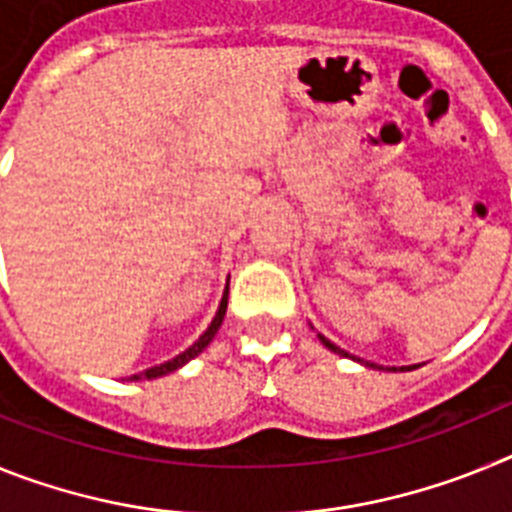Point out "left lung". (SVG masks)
<instances>
[{"label": "left lung", "instance_id": "1", "mask_svg": "<svg viewBox=\"0 0 512 512\" xmlns=\"http://www.w3.org/2000/svg\"><path fill=\"white\" fill-rule=\"evenodd\" d=\"M318 338H320V343H323L325 348H330V351H333V354H338V356H346V359L356 361V364H364V366H369V369H384V366H377V364H372V361L356 359V356H351V354H348V351H343L341 346H336V343H333V341H328V338H325V336H320V333H318ZM387 372H397V369H395V366H392V369H387ZM400 372H405V369H400ZM408 372H410V369H408Z\"/></svg>", "mask_w": 512, "mask_h": 512}]
</instances>
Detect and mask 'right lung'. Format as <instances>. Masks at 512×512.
<instances>
[{"label":"right lung","mask_w":512,"mask_h":512,"mask_svg":"<svg viewBox=\"0 0 512 512\" xmlns=\"http://www.w3.org/2000/svg\"><path fill=\"white\" fill-rule=\"evenodd\" d=\"M225 310H228V284H225L223 300H220V305H217V312H215V318H212V323L207 325L205 333H202V336L197 338V341H194L192 346L187 348V351H182V354L174 356V359L164 361V364L151 366V369H146V372L130 374L128 382H140V379H158V377H166V374L176 372V369H182L184 364H189V361H192L194 356H200L202 351H205V348L210 346V341H212V338H215V333H217V330H220V325H223Z\"/></svg>","instance_id":"1"}]
</instances>
